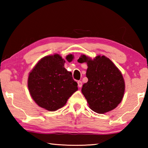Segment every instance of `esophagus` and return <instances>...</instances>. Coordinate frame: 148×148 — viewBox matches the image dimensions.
I'll return each mask as SVG.
<instances>
[{
    "label": "esophagus",
    "mask_w": 148,
    "mask_h": 148,
    "mask_svg": "<svg viewBox=\"0 0 148 148\" xmlns=\"http://www.w3.org/2000/svg\"><path fill=\"white\" fill-rule=\"evenodd\" d=\"M77 85H78L79 87H82V82L81 81H77Z\"/></svg>",
    "instance_id": "34e87169"
}]
</instances>
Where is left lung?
<instances>
[{
  "label": "left lung",
  "instance_id": "8db88e82",
  "mask_svg": "<svg viewBox=\"0 0 148 148\" xmlns=\"http://www.w3.org/2000/svg\"><path fill=\"white\" fill-rule=\"evenodd\" d=\"M77 62H86L88 82L82 92L92 111L104 114L111 111L121 102L125 92V82L121 71L111 60L98 56L91 59L82 55Z\"/></svg>",
  "mask_w": 148,
  "mask_h": 148
}]
</instances>
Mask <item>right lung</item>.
I'll use <instances>...</instances> for the list:
<instances>
[{"mask_svg":"<svg viewBox=\"0 0 148 148\" xmlns=\"http://www.w3.org/2000/svg\"><path fill=\"white\" fill-rule=\"evenodd\" d=\"M74 59L69 54V62ZM65 60L59 54L43 57L37 62L28 77V88L32 99L40 107L56 111L66 104L77 90V84L71 72L64 67Z\"/></svg>","mask_w":148,"mask_h":148,"instance_id":"1","label":"right lung"}]
</instances>
